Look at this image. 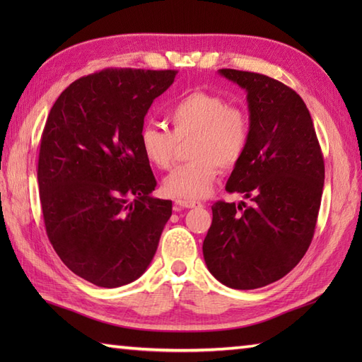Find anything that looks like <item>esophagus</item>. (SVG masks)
I'll use <instances>...</instances> for the list:
<instances>
[{
    "mask_svg": "<svg viewBox=\"0 0 362 362\" xmlns=\"http://www.w3.org/2000/svg\"><path fill=\"white\" fill-rule=\"evenodd\" d=\"M196 206H202V204L196 201H187V199H177L175 201V209H196Z\"/></svg>",
    "mask_w": 362,
    "mask_h": 362,
    "instance_id": "obj_1",
    "label": "esophagus"
}]
</instances>
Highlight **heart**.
Returning <instances> with one entry per match:
<instances>
[{"mask_svg":"<svg viewBox=\"0 0 362 362\" xmlns=\"http://www.w3.org/2000/svg\"><path fill=\"white\" fill-rule=\"evenodd\" d=\"M171 132L157 124H144L138 143L144 158L158 169L171 168L177 141L188 143L187 163L169 174L163 188L169 196L201 199L210 193L219 166L233 168L250 140L249 117L241 107L228 105L219 95L193 91L179 99L166 117Z\"/></svg>","mask_w":362,"mask_h":362,"instance_id":"heart-1","label":"heart"}]
</instances>
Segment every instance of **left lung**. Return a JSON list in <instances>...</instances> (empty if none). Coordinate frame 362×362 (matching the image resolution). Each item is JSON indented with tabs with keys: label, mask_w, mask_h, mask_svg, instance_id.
<instances>
[{
	"label": "left lung",
	"mask_w": 362,
	"mask_h": 362,
	"mask_svg": "<svg viewBox=\"0 0 362 362\" xmlns=\"http://www.w3.org/2000/svg\"><path fill=\"white\" fill-rule=\"evenodd\" d=\"M247 91L250 140L226 189L250 206L214 202L204 240L209 271L233 289H257L283 279L308 250L324 189L325 165L306 104L269 76L224 68Z\"/></svg>",
	"instance_id": "1"
}]
</instances>
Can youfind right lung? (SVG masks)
<instances>
[{"instance_id": "right-lung-1", "label": "right lung", "mask_w": 362, "mask_h": 362, "mask_svg": "<svg viewBox=\"0 0 362 362\" xmlns=\"http://www.w3.org/2000/svg\"><path fill=\"white\" fill-rule=\"evenodd\" d=\"M174 70L107 68L66 87L46 119L38 189L46 235L64 264L101 288L140 276L173 202L157 187L138 134Z\"/></svg>"}]
</instances>
